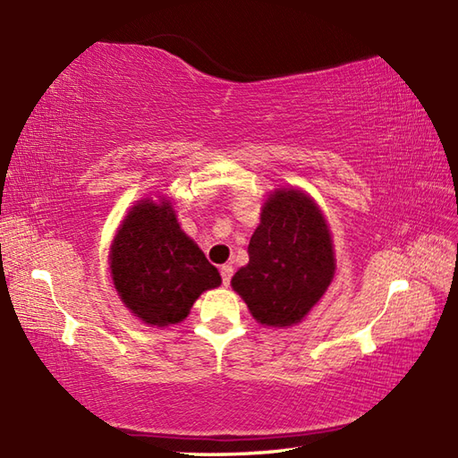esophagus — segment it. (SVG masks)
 <instances>
[{
	"label": "esophagus",
	"instance_id": "obj_1",
	"mask_svg": "<svg viewBox=\"0 0 458 458\" xmlns=\"http://www.w3.org/2000/svg\"><path fill=\"white\" fill-rule=\"evenodd\" d=\"M220 276H222V284L228 287L230 281H232V276H234V269H232V266H222L220 267Z\"/></svg>",
	"mask_w": 458,
	"mask_h": 458
}]
</instances>
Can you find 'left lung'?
<instances>
[{"label":"left lung","mask_w":458,"mask_h":458,"mask_svg":"<svg viewBox=\"0 0 458 458\" xmlns=\"http://www.w3.org/2000/svg\"><path fill=\"white\" fill-rule=\"evenodd\" d=\"M250 261L232 287L261 325L301 323L335 276L333 240L323 214L305 192L277 191L267 199L248 246Z\"/></svg>","instance_id":"8db88e82"}]
</instances>
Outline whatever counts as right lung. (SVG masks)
Here are the masks:
<instances>
[{"instance_id":"right-lung-1","label":"right lung","mask_w":458,"mask_h":458,"mask_svg":"<svg viewBox=\"0 0 458 458\" xmlns=\"http://www.w3.org/2000/svg\"><path fill=\"white\" fill-rule=\"evenodd\" d=\"M110 269L123 305L157 327L179 323L202 291L222 284L218 269L181 230L169 200L131 208L114 238Z\"/></svg>"}]
</instances>
